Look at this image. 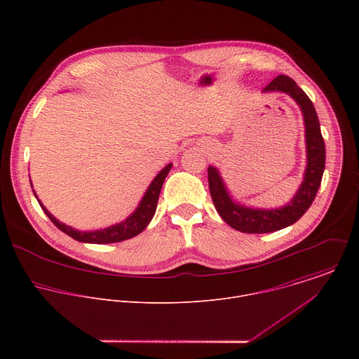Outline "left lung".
Instances as JSON below:
<instances>
[{
  "mask_svg": "<svg viewBox=\"0 0 359 359\" xmlns=\"http://www.w3.org/2000/svg\"><path fill=\"white\" fill-rule=\"evenodd\" d=\"M271 92L285 93L292 97L299 107L304 119L306 165L302 182L292 198L284 206L274 209L245 206L244 203L234 200L216 166L210 165L208 169L209 189L217 213L234 230L250 234L273 233L294 224L310 209L320 189L325 169V144L321 135L317 111L311 99L290 76L285 75H278L263 89V93Z\"/></svg>",
  "mask_w": 359,
  "mask_h": 359,
  "instance_id": "left-lung-1",
  "label": "left lung"
}]
</instances>
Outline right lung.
<instances>
[{"label": "right lung", "mask_w": 359, "mask_h": 359, "mask_svg": "<svg viewBox=\"0 0 359 359\" xmlns=\"http://www.w3.org/2000/svg\"><path fill=\"white\" fill-rule=\"evenodd\" d=\"M172 163H168L158 175L156 177L151 180V183L149 184V187L146 189L143 197L140 198L137 208L133 210L132 215H129L123 222L116 223L114 226L105 227V229H97V230H78L74 229L71 226H67L65 223L60 222L54 215H50L48 212V209L41 203V200L38 198L35 190L34 194L39 203V206L42 208L43 213L49 217V220L53 222L61 231H64L65 234H68L69 237L81 241V243H90V244H109V243H119L128 238H132L135 236H137L139 233H142L147 224L150 223V220L155 216L156 208H158V200H159V194L163 186V182L168 176V173L172 169ZM31 187H32V182H31Z\"/></svg>", "instance_id": "add662e5"}]
</instances>
